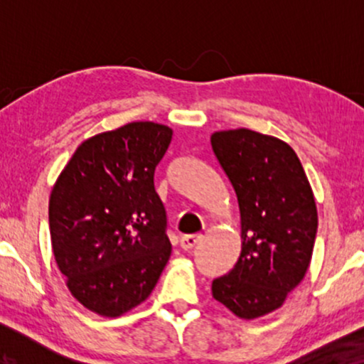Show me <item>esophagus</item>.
Listing matches in <instances>:
<instances>
[{
	"instance_id": "obj_1",
	"label": "esophagus",
	"mask_w": 364,
	"mask_h": 364,
	"mask_svg": "<svg viewBox=\"0 0 364 364\" xmlns=\"http://www.w3.org/2000/svg\"><path fill=\"white\" fill-rule=\"evenodd\" d=\"M200 240H202V235H186V236H181L179 245H181L183 250H191L198 245Z\"/></svg>"
}]
</instances>
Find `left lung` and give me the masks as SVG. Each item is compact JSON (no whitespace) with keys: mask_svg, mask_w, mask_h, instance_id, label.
<instances>
[{"mask_svg":"<svg viewBox=\"0 0 364 364\" xmlns=\"http://www.w3.org/2000/svg\"><path fill=\"white\" fill-rule=\"evenodd\" d=\"M212 150L235 188L241 215V255L212 282V296L237 318L281 308L303 281L318 215L298 156L286 141L248 128L210 136Z\"/></svg>","mask_w":364,"mask_h":364,"instance_id":"obj_1","label":"left lung"}]
</instances>
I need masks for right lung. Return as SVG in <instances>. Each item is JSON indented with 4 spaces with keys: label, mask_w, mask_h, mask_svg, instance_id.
Wrapping results in <instances>:
<instances>
[{
    "label": "right lung",
    "mask_w": 364,
    "mask_h": 364,
    "mask_svg": "<svg viewBox=\"0 0 364 364\" xmlns=\"http://www.w3.org/2000/svg\"><path fill=\"white\" fill-rule=\"evenodd\" d=\"M173 129L133 121L78 145L49 196L54 260L87 310L116 318L149 298L171 257L154 173Z\"/></svg>",
    "instance_id": "obj_1"
}]
</instances>
